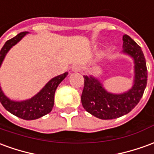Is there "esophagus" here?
Returning a JSON list of instances; mask_svg holds the SVG:
<instances>
[{
  "label": "esophagus",
  "mask_w": 154,
  "mask_h": 154,
  "mask_svg": "<svg viewBox=\"0 0 154 154\" xmlns=\"http://www.w3.org/2000/svg\"><path fill=\"white\" fill-rule=\"evenodd\" d=\"M71 69H72V70H73L74 72H79L81 70V69L82 68H81V66H80V65H75L72 66Z\"/></svg>",
  "instance_id": "esophagus-1"
}]
</instances>
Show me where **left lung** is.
Wrapping results in <instances>:
<instances>
[{
    "instance_id": "1",
    "label": "left lung",
    "mask_w": 154,
    "mask_h": 154,
    "mask_svg": "<svg viewBox=\"0 0 154 154\" xmlns=\"http://www.w3.org/2000/svg\"><path fill=\"white\" fill-rule=\"evenodd\" d=\"M123 40V52L134 60L135 76L131 89L121 94H110L98 79L84 75L82 105L87 112L100 119H114L129 113L140 101L147 85L148 70L141 47L128 35H124Z\"/></svg>"
}]
</instances>
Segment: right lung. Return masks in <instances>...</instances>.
<instances>
[{
    "mask_svg": "<svg viewBox=\"0 0 154 154\" xmlns=\"http://www.w3.org/2000/svg\"><path fill=\"white\" fill-rule=\"evenodd\" d=\"M27 31L20 32L12 39L7 40L4 46L1 50V65L5 58L6 53L13 45L19 42L26 34ZM68 75L65 72L60 75H58L45 85L43 89L31 99L21 102H16L9 100L2 92L1 89V103L7 111L11 113L16 117H19L26 120H33L44 116L51 112L54 106V92L58 85Z\"/></svg>",
    "mask_w": 154,
    "mask_h": 154,
    "instance_id": "right-lung-1",
    "label": "right lung"
}]
</instances>
